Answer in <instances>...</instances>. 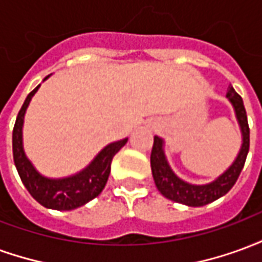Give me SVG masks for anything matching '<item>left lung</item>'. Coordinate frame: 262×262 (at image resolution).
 Wrapping results in <instances>:
<instances>
[{"mask_svg": "<svg viewBox=\"0 0 262 262\" xmlns=\"http://www.w3.org/2000/svg\"><path fill=\"white\" fill-rule=\"evenodd\" d=\"M227 98L234 106L237 120L242 127L243 144L236 161L231 164L230 168L226 171L225 174H222L213 182L206 184V185H191L180 180L171 171L170 165L165 160L164 151H163V140L160 137L154 136L150 164H151V172H153L156 187L165 198H168L174 202L188 205V206H203L226 195L236 184L237 178L244 167L248 148H250V127H248L247 114H246L242 97L234 91V88L231 85L227 88Z\"/></svg>", "mask_w": 262, "mask_h": 262, "instance_id": "left-lung-1", "label": "left lung"}]
</instances>
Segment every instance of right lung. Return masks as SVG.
<instances>
[{"mask_svg":"<svg viewBox=\"0 0 262 262\" xmlns=\"http://www.w3.org/2000/svg\"><path fill=\"white\" fill-rule=\"evenodd\" d=\"M39 86L40 85H37L33 91L29 92L15 120L12 132V153L16 170L26 189L45 208L56 210H71L80 208L102 192L111 172L112 159L125 146L127 139L108 144L85 170L75 176L61 180H50L42 177L33 168L31 161L26 159L22 147V125L25 111Z\"/></svg>","mask_w":262,"mask_h":262,"instance_id":"right-lung-1","label":"right lung"}]
</instances>
